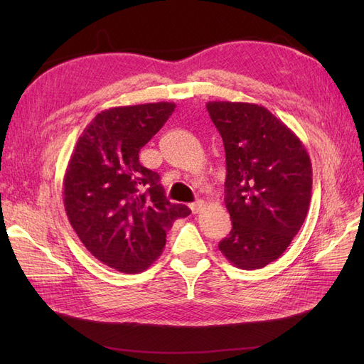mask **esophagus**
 <instances>
[{
	"instance_id": "esophagus-1",
	"label": "esophagus",
	"mask_w": 364,
	"mask_h": 364,
	"mask_svg": "<svg viewBox=\"0 0 364 364\" xmlns=\"http://www.w3.org/2000/svg\"><path fill=\"white\" fill-rule=\"evenodd\" d=\"M203 206H205V202H203V200H196V202L190 203V209L193 211V214L200 213L202 209H203Z\"/></svg>"
}]
</instances>
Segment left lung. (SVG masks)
I'll list each match as a JSON object with an SVG mask.
<instances>
[{
  "label": "left lung",
  "instance_id": "left-lung-1",
  "mask_svg": "<svg viewBox=\"0 0 364 364\" xmlns=\"http://www.w3.org/2000/svg\"><path fill=\"white\" fill-rule=\"evenodd\" d=\"M226 153L225 203L232 220L218 249L243 270L266 267L291 243L311 200V161L302 141L264 106L209 102Z\"/></svg>",
  "mask_w": 364,
  "mask_h": 364
}]
</instances>
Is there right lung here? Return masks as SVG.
<instances>
[{"mask_svg": "<svg viewBox=\"0 0 364 364\" xmlns=\"http://www.w3.org/2000/svg\"><path fill=\"white\" fill-rule=\"evenodd\" d=\"M174 107L159 102L97 114L65 171L63 205L73 229L98 261L121 273L146 270L162 253L174 220L191 213L170 203L159 174L139 162V150Z\"/></svg>", "mask_w": 364, "mask_h": 364, "instance_id": "1", "label": "right lung"}]
</instances>
